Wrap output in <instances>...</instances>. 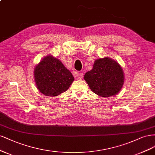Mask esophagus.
Returning <instances> with one entry per match:
<instances>
[{"label":"esophagus","mask_w":155,"mask_h":155,"mask_svg":"<svg viewBox=\"0 0 155 155\" xmlns=\"http://www.w3.org/2000/svg\"><path fill=\"white\" fill-rule=\"evenodd\" d=\"M76 76H77V77L78 78H79V79H82L83 78V77H84V74H83V73H78L77 74H76Z\"/></svg>","instance_id":"obj_1"}]
</instances>
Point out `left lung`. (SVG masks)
I'll list each match as a JSON object with an SVG mask.
<instances>
[{
    "mask_svg": "<svg viewBox=\"0 0 155 155\" xmlns=\"http://www.w3.org/2000/svg\"><path fill=\"white\" fill-rule=\"evenodd\" d=\"M91 90L102 97L117 94L123 86L124 73L120 66L109 58H99L94 62L93 68L84 75Z\"/></svg>",
    "mask_w": 155,
    "mask_h": 155,
    "instance_id": "1",
    "label": "left lung"
}]
</instances>
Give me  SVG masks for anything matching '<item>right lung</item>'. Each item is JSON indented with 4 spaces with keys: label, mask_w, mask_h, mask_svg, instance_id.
Returning <instances> with one entry per match:
<instances>
[{
    "label": "right lung",
    "mask_w": 155,
    "mask_h": 155,
    "mask_svg": "<svg viewBox=\"0 0 155 155\" xmlns=\"http://www.w3.org/2000/svg\"><path fill=\"white\" fill-rule=\"evenodd\" d=\"M34 75L38 90L50 97L66 91L74 81L71 73L58 59L52 56L45 57L37 65Z\"/></svg>",
    "instance_id": "right-lung-1"
}]
</instances>
